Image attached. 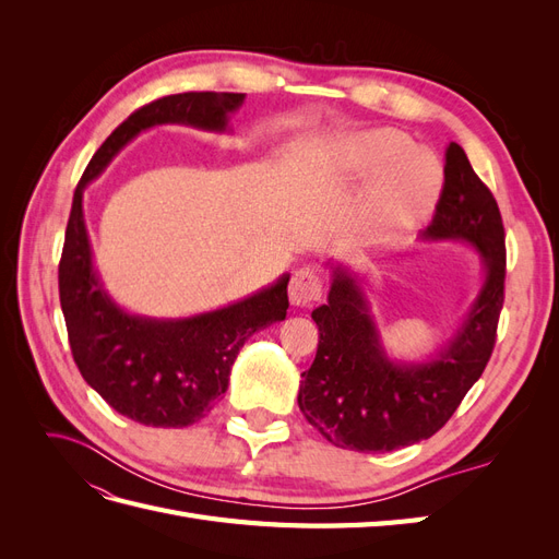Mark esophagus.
Instances as JSON below:
<instances>
[{
    "label": "esophagus",
    "instance_id": "obj_1",
    "mask_svg": "<svg viewBox=\"0 0 559 559\" xmlns=\"http://www.w3.org/2000/svg\"><path fill=\"white\" fill-rule=\"evenodd\" d=\"M321 298V280L310 267H302L298 273L292 277L289 284V300L298 308H306L312 306Z\"/></svg>",
    "mask_w": 559,
    "mask_h": 559
}]
</instances>
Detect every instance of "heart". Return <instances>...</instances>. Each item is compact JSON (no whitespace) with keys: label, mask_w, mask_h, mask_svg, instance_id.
Instances as JSON below:
<instances>
[{"label":"heart","mask_w":559,"mask_h":559,"mask_svg":"<svg viewBox=\"0 0 559 559\" xmlns=\"http://www.w3.org/2000/svg\"><path fill=\"white\" fill-rule=\"evenodd\" d=\"M326 160L347 177H373L361 210V230L370 240H389L419 226L443 191L438 156L394 128L343 134L326 148Z\"/></svg>","instance_id":"1"}]
</instances>
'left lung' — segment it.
<instances>
[{
	"mask_svg": "<svg viewBox=\"0 0 559 559\" xmlns=\"http://www.w3.org/2000/svg\"><path fill=\"white\" fill-rule=\"evenodd\" d=\"M421 240L466 242L485 267L480 292L462 324L425 361L389 357L364 280L343 263H329V302L312 310L319 345L312 366L300 376L298 408L343 450L392 452L431 438L492 357L503 308V224L495 195L454 142L445 151V183Z\"/></svg>",
	"mask_w": 559,
	"mask_h": 559,
	"instance_id": "obj_1",
	"label": "left lung"
}]
</instances>
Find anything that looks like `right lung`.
<instances>
[{"label":"right lung","instance_id":"right-lung-1","mask_svg":"<svg viewBox=\"0 0 559 559\" xmlns=\"http://www.w3.org/2000/svg\"><path fill=\"white\" fill-rule=\"evenodd\" d=\"M242 103L245 93H179L144 105L97 148L74 191L58 267L74 361L116 413L146 427L181 429L212 411L226 394L247 337L286 317L289 275L212 312L181 319L132 314L109 296L95 270L83 191L140 132L165 123L228 132L230 116Z\"/></svg>","mask_w":559,"mask_h":559}]
</instances>
